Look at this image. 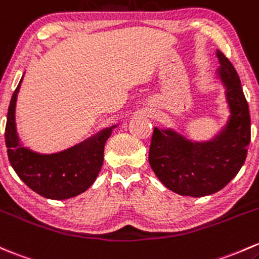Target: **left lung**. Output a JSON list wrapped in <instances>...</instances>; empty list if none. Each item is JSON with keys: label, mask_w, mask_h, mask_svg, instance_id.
Wrapping results in <instances>:
<instances>
[{"label": "left lung", "mask_w": 259, "mask_h": 259, "mask_svg": "<svg viewBox=\"0 0 259 259\" xmlns=\"http://www.w3.org/2000/svg\"><path fill=\"white\" fill-rule=\"evenodd\" d=\"M217 79L225 89L227 120L208 140H195L174 127H156L152 134L149 164L165 187L181 196L216 194L231 181L247 157L251 141V116L241 80L220 51Z\"/></svg>", "instance_id": "left-lung-1"}]
</instances>
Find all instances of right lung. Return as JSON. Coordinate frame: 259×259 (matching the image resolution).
Instances as JSON below:
<instances>
[{
    "instance_id": "right-lung-1",
    "label": "right lung",
    "mask_w": 259,
    "mask_h": 259,
    "mask_svg": "<svg viewBox=\"0 0 259 259\" xmlns=\"http://www.w3.org/2000/svg\"><path fill=\"white\" fill-rule=\"evenodd\" d=\"M24 73L11 98L7 113V155L13 170L31 190L50 200H67L83 194L94 184L104 161V146L120 122L103 127L62 151L43 154L22 143L16 125V104Z\"/></svg>"
}]
</instances>
